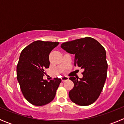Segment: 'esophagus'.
Instances as JSON below:
<instances>
[{
	"label": "esophagus",
	"mask_w": 124,
	"mask_h": 124,
	"mask_svg": "<svg viewBox=\"0 0 124 124\" xmlns=\"http://www.w3.org/2000/svg\"><path fill=\"white\" fill-rule=\"evenodd\" d=\"M67 80H69V77H67V76H62V82L67 81Z\"/></svg>",
	"instance_id": "obj_1"
}]
</instances>
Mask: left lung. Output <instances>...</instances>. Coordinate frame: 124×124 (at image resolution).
Listing matches in <instances>:
<instances>
[{"label": "left lung", "mask_w": 124, "mask_h": 124, "mask_svg": "<svg viewBox=\"0 0 124 124\" xmlns=\"http://www.w3.org/2000/svg\"><path fill=\"white\" fill-rule=\"evenodd\" d=\"M61 48L75 55V66L84 69L82 78H69L74 83L69 93L70 99L80 106L93 104L99 98L106 79L108 63L104 47L95 39L86 37L62 43Z\"/></svg>", "instance_id": "8db88e82"}]
</instances>
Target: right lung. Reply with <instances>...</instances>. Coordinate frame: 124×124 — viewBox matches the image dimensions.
<instances>
[{
    "label": "right lung",
    "mask_w": 124,
    "mask_h": 124,
    "mask_svg": "<svg viewBox=\"0 0 124 124\" xmlns=\"http://www.w3.org/2000/svg\"><path fill=\"white\" fill-rule=\"evenodd\" d=\"M59 42L36 40L22 51L16 66V78L23 94L29 103L41 106L54 99L62 79H43L44 70L49 68V55Z\"/></svg>",
    "instance_id": "add662e5"
}]
</instances>
